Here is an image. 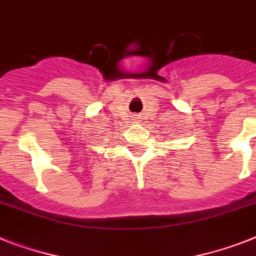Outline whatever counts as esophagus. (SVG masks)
<instances>
[{
  "instance_id": "esophagus-1",
  "label": "esophagus",
  "mask_w": 256,
  "mask_h": 256,
  "mask_svg": "<svg viewBox=\"0 0 256 256\" xmlns=\"http://www.w3.org/2000/svg\"><path fill=\"white\" fill-rule=\"evenodd\" d=\"M132 118H134V120H138V114H134V117H132Z\"/></svg>"
}]
</instances>
